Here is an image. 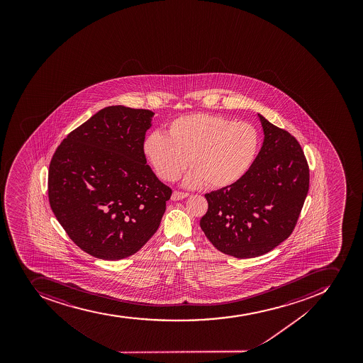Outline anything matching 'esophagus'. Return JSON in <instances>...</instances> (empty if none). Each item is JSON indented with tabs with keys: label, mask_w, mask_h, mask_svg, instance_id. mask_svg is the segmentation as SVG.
<instances>
[{
	"label": "esophagus",
	"mask_w": 363,
	"mask_h": 363,
	"mask_svg": "<svg viewBox=\"0 0 363 363\" xmlns=\"http://www.w3.org/2000/svg\"><path fill=\"white\" fill-rule=\"evenodd\" d=\"M188 196H189V194L174 191L173 195H172V199H173V201H180V199H186Z\"/></svg>",
	"instance_id": "esophagus-1"
}]
</instances>
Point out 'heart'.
I'll use <instances>...</instances> for the list:
<instances>
[{
    "mask_svg": "<svg viewBox=\"0 0 363 363\" xmlns=\"http://www.w3.org/2000/svg\"><path fill=\"white\" fill-rule=\"evenodd\" d=\"M260 135L250 123L211 113L174 119L168 135L152 132L143 144L145 157L159 177L177 180L190 164L183 184L222 189L242 180L260 152Z\"/></svg>",
    "mask_w": 363,
    "mask_h": 363,
    "instance_id": "1",
    "label": "heart"
}]
</instances>
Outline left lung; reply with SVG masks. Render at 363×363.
I'll return each mask as SVG.
<instances>
[{
    "instance_id": "1",
    "label": "left lung",
    "mask_w": 363,
    "mask_h": 363,
    "mask_svg": "<svg viewBox=\"0 0 363 363\" xmlns=\"http://www.w3.org/2000/svg\"><path fill=\"white\" fill-rule=\"evenodd\" d=\"M263 141L247 175L206 194L199 225L211 244L238 259L260 257L291 235L308 191L302 147L289 132L257 113Z\"/></svg>"
}]
</instances>
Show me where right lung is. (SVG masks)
<instances>
[{
	"label": "right lung",
	"mask_w": 363,
	"mask_h": 363,
	"mask_svg": "<svg viewBox=\"0 0 363 363\" xmlns=\"http://www.w3.org/2000/svg\"><path fill=\"white\" fill-rule=\"evenodd\" d=\"M153 117L151 110L108 106L72 131L52 157V211L93 257H130L160 225L172 189L146 164L143 144Z\"/></svg>",
	"instance_id": "add662e5"
}]
</instances>
